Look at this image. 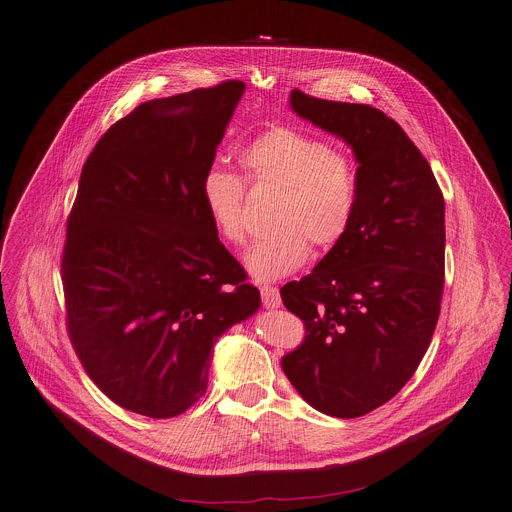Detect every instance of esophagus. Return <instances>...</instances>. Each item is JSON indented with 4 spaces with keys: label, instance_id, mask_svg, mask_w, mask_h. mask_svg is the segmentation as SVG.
<instances>
[{
    "label": "esophagus",
    "instance_id": "obj_1",
    "mask_svg": "<svg viewBox=\"0 0 512 512\" xmlns=\"http://www.w3.org/2000/svg\"><path fill=\"white\" fill-rule=\"evenodd\" d=\"M261 304L265 308H279L281 306V296H279V289L273 285H261Z\"/></svg>",
    "mask_w": 512,
    "mask_h": 512
}]
</instances>
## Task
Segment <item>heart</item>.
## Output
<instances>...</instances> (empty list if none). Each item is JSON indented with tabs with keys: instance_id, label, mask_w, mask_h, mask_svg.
Here are the masks:
<instances>
[{
	"instance_id": "obj_1",
	"label": "heart",
	"mask_w": 512,
	"mask_h": 512,
	"mask_svg": "<svg viewBox=\"0 0 512 512\" xmlns=\"http://www.w3.org/2000/svg\"><path fill=\"white\" fill-rule=\"evenodd\" d=\"M245 180L253 188L279 192L271 235L247 251V269L269 281L300 269L312 251L338 245L358 208L360 180L354 158L298 127L271 125L257 133L239 154ZM245 182L223 168L202 176L200 196L210 223L229 245L247 241Z\"/></svg>"
}]
</instances>
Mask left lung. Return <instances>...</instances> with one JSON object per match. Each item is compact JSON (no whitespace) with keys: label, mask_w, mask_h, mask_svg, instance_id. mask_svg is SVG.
<instances>
[{"label":"left lung","mask_w":512,"mask_h":512,"mask_svg":"<svg viewBox=\"0 0 512 512\" xmlns=\"http://www.w3.org/2000/svg\"><path fill=\"white\" fill-rule=\"evenodd\" d=\"M289 103L350 145L360 194L346 237L279 291L306 328L281 369L314 409L352 419L393 399L431 342L444 294L446 204L429 162L383 111L298 89Z\"/></svg>","instance_id":"1"}]
</instances>
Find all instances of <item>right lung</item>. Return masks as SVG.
<instances>
[{
    "label": "right lung",
    "instance_id": "add662e5",
    "mask_svg": "<svg viewBox=\"0 0 512 512\" xmlns=\"http://www.w3.org/2000/svg\"><path fill=\"white\" fill-rule=\"evenodd\" d=\"M243 91L225 81L135 107L97 141L68 214L70 344L113 403L145 417L190 409L216 338L259 308L200 196Z\"/></svg>",
    "mask_w": 512,
    "mask_h": 512
}]
</instances>
